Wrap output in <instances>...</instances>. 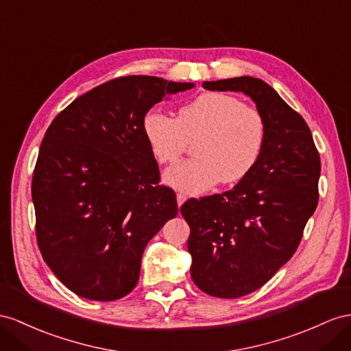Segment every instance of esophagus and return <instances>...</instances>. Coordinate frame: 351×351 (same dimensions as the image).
<instances>
[{
    "label": "esophagus",
    "instance_id": "obj_1",
    "mask_svg": "<svg viewBox=\"0 0 351 351\" xmlns=\"http://www.w3.org/2000/svg\"><path fill=\"white\" fill-rule=\"evenodd\" d=\"M185 200H186V194H184V193H178L176 194V202H178L179 208H181V206L185 203Z\"/></svg>",
    "mask_w": 351,
    "mask_h": 351
}]
</instances>
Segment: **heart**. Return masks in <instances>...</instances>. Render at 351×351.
I'll return each instance as SVG.
<instances>
[{"mask_svg":"<svg viewBox=\"0 0 351 351\" xmlns=\"http://www.w3.org/2000/svg\"><path fill=\"white\" fill-rule=\"evenodd\" d=\"M142 132L158 163H172L195 142L197 157L165 172V182L202 193L222 181L234 184L256 165L265 142V123L255 108L226 93H203L179 108L176 120L157 110L143 117Z\"/></svg>","mask_w":351,"mask_h":351,"instance_id":"obj_1","label":"heart"}]
</instances>
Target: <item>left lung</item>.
Segmentation results:
<instances>
[{"label": "left lung", "mask_w": 351, "mask_h": 351, "mask_svg": "<svg viewBox=\"0 0 351 351\" xmlns=\"http://www.w3.org/2000/svg\"><path fill=\"white\" fill-rule=\"evenodd\" d=\"M203 87L249 96L265 123L255 167L232 190L190 199L181 208L191 228L194 283L218 298H240L264 286L295 254L317 208L320 157L307 123L263 80L243 75Z\"/></svg>", "instance_id": "left-lung-1"}]
</instances>
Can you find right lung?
I'll return each mask as SVG.
<instances>
[{"label": "right lung", "instance_id": "right-lung-1", "mask_svg": "<svg viewBox=\"0 0 351 351\" xmlns=\"http://www.w3.org/2000/svg\"><path fill=\"white\" fill-rule=\"evenodd\" d=\"M194 83L128 75L77 97L51 121L32 176L44 261L78 296L115 301L139 280L142 254L176 217L173 190L142 132L163 97Z\"/></svg>", "mask_w": 351, "mask_h": 351}]
</instances>
